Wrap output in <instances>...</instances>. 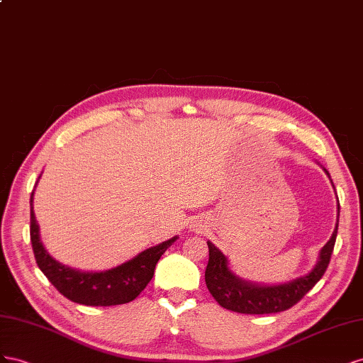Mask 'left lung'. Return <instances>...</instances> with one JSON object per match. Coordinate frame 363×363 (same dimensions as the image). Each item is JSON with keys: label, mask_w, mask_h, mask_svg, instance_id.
Segmentation results:
<instances>
[{"label": "left lung", "mask_w": 363, "mask_h": 363, "mask_svg": "<svg viewBox=\"0 0 363 363\" xmlns=\"http://www.w3.org/2000/svg\"><path fill=\"white\" fill-rule=\"evenodd\" d=\"M324 169V167H323ZM330 178V173L324 169ZM331 181V179H330ZM333 184V182H331ZM335 189V185H333ZM337 222H339V203H337ZM337 235V223L330 240L319 251L318 262L308 274L298 277L292 281L281 284H257L246 281L237 277L228 263L225 254L214 246L210 240L206 242L210 250V260L205 269V283L214 299L226 310H233L245 315H267L278 313L295 306L310 289H312L325 274L331 252H333Z\"/></svg>", "instance_id": "1"}]
</instances>
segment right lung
I'll return each mask as SVG.
<instances>
[{"mask_svg": "<svg viewBox=\"0 0 363 363\" xmlns=\"http://www.w3.org/2000/svg\"><path fill=\"white\" fill-rule=\"evenodd\" d=\"M33 194L35 190L30 196V240L36 263L48 281L72 303L106 307L133 301L149 284L161 255L178 239V235H174L108 271H79L59 263L45 250L33 211Z\"/></svg>", "mask_w": 363, "mask_h": 363, "instance_id": "add662e5", "label": "right lung"}]
</instances>
